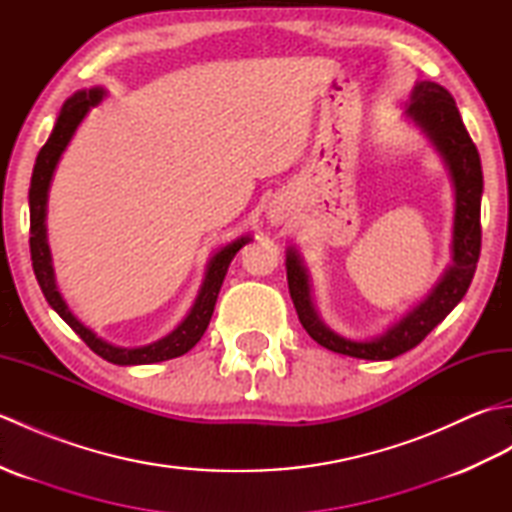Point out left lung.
<instances>
[{
	"mask_svg": "<svg viewBox=\"0 0 512 512\" xmlns=\"http://www.w3.org/2000/svg\"><path fill=\"white\" fill-rule=\"evenodd\" d=\"M407 116L424 134L431 138L440 156L447 162L455 187V220H453V266L442 275L440 284L420 306L407 317L372 341H352L332 332L314 310L310 281L301 257L295 248H288L286 270L292 303H295L299 321L319 345L336 354L365 358V361H389L416 347L444 317L458 306L469 290L477 259L482 248V165L480 154L460 118L449 90L433 81H420L413 88L407 105Z\"/></svg>",
	"mask_w": 512,
	"mask_h": 512,
	"instance_id": "8db88e82",
	"label": "left lung"
}]
</instances>
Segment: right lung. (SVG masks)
Returning a JSON list of instances; mask_svg holds the SVG:
<instances>
[{
	"label": "right lung",
	"instance_id": "obj_1",
	"mask_svg": "<svg viewBox=\"0 0 512 512\" xmlns=\"http://www.w3.org/2000/svg\"><path fill=\"white\" fill-rule=\"evenodd\" d=\"M103 96H105L103 88L81 90L74 96H70V99L61 107L48 143L39 151L35 169H32L30 193H28L32 270H35V277L39 281L43 297H46L52 310H57L59 317L81 336L85 345H88L94 354H99L101 358H105V361H110L114 365H149V363L169 361V358L187 354L191 347L202 339V334L206 332V328H209V321L213 317V308H215L217 295H220L226 270L231 266L237 250L250 242V237L244 235L235 239V242L224 246L222 250H217V253L211 257L209 266H206L202 288L198 292V299H195L191 312L176 330L165 336V339H160L151 345H143V347H116L112 343L99 339V336H96L90 328H85V325L70 312L68 303L63 301L61 292L57 290V284H54V270H52L50 248L46 239V206H48V189L52 182V173L57 169L61 154L65 151V147H68L76 127L81 125L85 114L90 112V107L99 105Z\"/></svg>",
	"mask_w": 512,
	"mask_h": 512
}]
</instances>
